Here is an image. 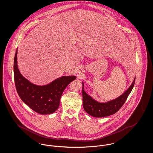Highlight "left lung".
I'll use <instances>...</instances> for the list:
<instances>
[{
	"label": "left lung",
	"mask_w": 153,
	"mask_h": 153,
	"mask_svg": "<svg viewBox=\"0 0 153 153\" xmlns=\"http://www.w3.org/2000/svg\"><path fill=\"white\" fill-rule=\"evenodd\" d=\"M135 78L131 86L119 97L115 100L105 103H101L95 101L90 96L88 95L84 89V83L82 82V99L83 107L85 111L90 115L96 117H102L113 115L117 112L123 106L126 101L128 95L134 86Z\"/></svg>",
	"instance_id": "obj_1"
}]
</instances>
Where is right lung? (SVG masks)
<instances>
[{"label":"right lung","instance_id":"add662e5","mask_svg":"<svg viewBox=\"0 0 153 153\" xmlns=\"http://www.w3.org/2000/svg\"><path fill=\"white\" fill-rule=\"evenodd\" d=\"M14 72L15 87L23 102L40 114H50L58 109L60 99L66 87L76 76H62L45 86L31 83L22 76L17 65V50L15 55Z\"/></svg>","mask_w":153,"mask_h":153}]
</instances>
